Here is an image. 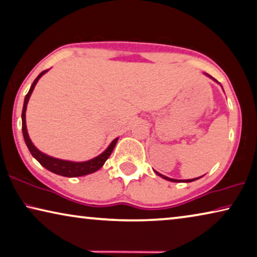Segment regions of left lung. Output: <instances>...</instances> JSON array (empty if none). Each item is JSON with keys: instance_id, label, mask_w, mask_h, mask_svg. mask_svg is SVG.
<instances>
[{"instance_id": "1", "label": "left lung", "mask_w": 257, "mask_h": 257, "mask_svg": "<svg viewBox=\"0 0 257 257\" xmlns=\"http://www.w3.org/2000/svg\"><path fill=\"white\" fill-rule=\"evenodd\" d=\"M209 77H211V76L210 75H208ZM212 78V77H211ZM213 80H216L213 78ZM157 174L158 175H160V177L162 178H164V179H166V180H168V181H172V182H181V180H175V179H171V178H167V177H165V175H162L160 173H158V172H156ZM201 178V177H200ZM200 178H196V179H190V180H185V181H182V182H191V181H195V180H197V179H200Z\"/></svg>"}]
</instances>
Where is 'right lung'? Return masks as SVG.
Returning <instances> with one entry per match:
<instances>
[{
    "label": "right lung",
    "mask_w": 257,
    "mask_h": 257,
    "mask_svg": "<svg viewBox=\"0 0 257 257\" xmlns=\"http://www.w3.org/2000/svg\"><path fill=\"white\" fill-rule=\"evenodd\" d=\"M46 71L44 70L43 72H40L39 76L34 79V82L32 83V85L30 87V91L28 92V94L25 95L24 99V106H23V112H22V130H23V136H24V141L26 145H28L29 150L31 152L34 158H36L38 162H39L41 165H43L45 168H47L48 171L53 172V173L62 175V177H68V178H76V177H82V175H86L90 173H93V172L98 171L99 168L102 167L105 162L108 159V157L112 153L114 147H115L116 142L118 139L114 140L108 148L99 155L95 158L87 160V162H83V163H75V162H68V160H62V159H57V158H53V157H49L47 155H45L41 151L38 150V149L34 147L32 142H31L29 134H28V129H26V122H25V112H26V106H28L30 95L32 93V91L36 86V84L38 83V80L43 76Z\"/></svg>",
    "instance_id": "add662e5"
}]
</instances>
